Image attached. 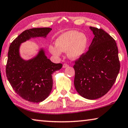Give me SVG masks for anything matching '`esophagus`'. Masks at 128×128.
Segmentation results:
<instances>
[{"mask_svg": "<svg viewBox=\"0 0 128 128\" xmlns=\"http://www.w3.org/2000/svg\"><path fill=\"white\" fill-rule=\"evenodd\" d=\"M67 67H68V65L67 64H66V63H64V64H63L62 67L64 68H67Z\"/></svg>", "mask_w": 128, "mask_h": 128, "instance_id": "esophagus-1", "label": "esophagus"}]
</instances>
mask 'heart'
<instances>
[{"label":"heart","instance_id":"1","mask_svg":"<svg viewBox=\"0 0 128 128\" xmlns=\"http://www.w3.org/2000/svg\"><path fill=\"white\" fill-rule=\"evenodd\" d=\"M56 46L50 45L49 51L52 55L58 57L61 52H67V57L71 60H77L86 53L88 39L81 32L74 30L66 32L58 37Z\"/></svg>","mask_w":128,"mask_h":128}]
</instances>
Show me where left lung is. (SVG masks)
Listing matches in <instances>:
<instances>
[{
    "label": "left lung",
    "mask_w": 128,
    "mask_h": 128,
    "mask_svg": "<svg viewBox=\"0 0 128 128\" xmlns=\"http://www.w3.org/2000/svg\"><path fill=\"white\" fill-rule=\"evenodd\" d=\"M94 35L89 50L75 62L74 84L77 92L88 100L106 94L120 70L115 41L101 28L90 27Z\"/></svg>",
    "instance_id": "left-lung-1"
}]
</instances>
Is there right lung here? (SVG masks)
I'll return each instance as SVG.
<instances>
[{
	"mask_svg": "<svg viewBox=\"0 0 128 128\" xmlns=\"http://www.w3.org/2000/svg\"><path fill=\"white\" fill-rule=\"evenodd\" d=\"M52 30L43 27L25 30L9 47L6 68L7 78L15 92L32 102H40L49 96L52 88V73L60 70L62 65L52 62L42 47L36 56L26 60L20 56V47L22 43L32 38H46Z\"/></svg>",
	"mask_w": 128,
	"mask_h": 128,
	"instance_id": "add662e5",
	"label": "right lung"
}]
</instances>
